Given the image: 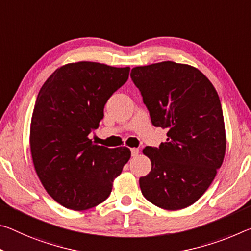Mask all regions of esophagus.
<instances>
[{"label":"esophagus","mask_w":251,"mask_h":251,"mask_svg":"<svg viewBox=\"0 0 251 251\" xmlns=\"http://www.w3.org/2000/svg\"><path fill=\"white\" fill-rule=\"evenodd\" d=\"M130 153H132V156L135 157V156H137L138 153H140V150L135 149V147H134V149H130Z\"/></svg>","instance_id":"1"}]
</instances>
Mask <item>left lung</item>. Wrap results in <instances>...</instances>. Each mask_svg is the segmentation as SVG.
<instances>
[{
  "mask_svg": "<svg viewBox=\"0 0 251 251\" xmlns=\"http://www.w3.org/2000/svg\"><path fill=\"white\" fill-rule=\"evenodd\" d=\"M155 127L168 130L158 147L143 150L152 163L140 177L143 196L165 210L193 204L224 162L226 130L217 90L194 67L173 61L136 67L130 73Z\"/></svg>",
  "mask_w": 251,
  "mask_h": 251,
  "instance_id": "obj_1",
  "label": "left lung"
}]
</instances>
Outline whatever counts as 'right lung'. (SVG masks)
<instances>
[{
    "label": "right lung",
    "instance_id": "1",
    "mask_svg": "<svg viewBox=\"0 0 251 251\" xmlns=\"http://www.w3.org/2000/svg\"><path fill=\"white\" fill-rule=\"evenodd\" d=\"M129 67L68 63L39 91L31 119L35 172L50 197L65 208L87 210L104 202L130 151L96 145L88 137L104 118V107L128 79Z\"/></svg>",
    "mask_w": 251,
    "mask_h": 251
}]
</instances>
